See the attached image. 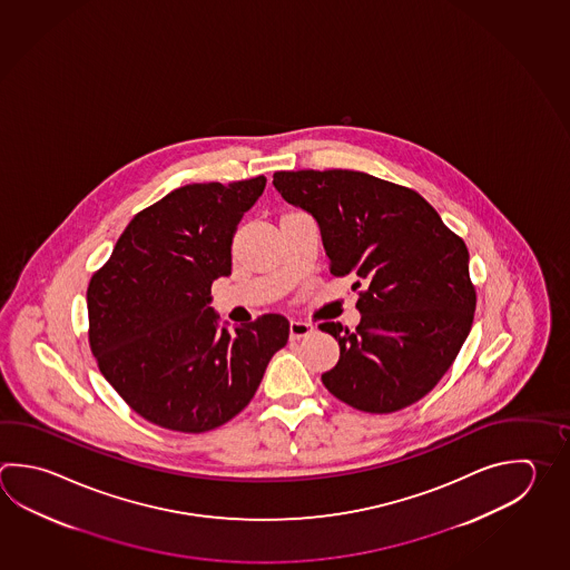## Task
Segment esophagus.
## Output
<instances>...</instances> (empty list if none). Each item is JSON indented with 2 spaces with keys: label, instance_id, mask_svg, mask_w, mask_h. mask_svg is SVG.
<instances>
[{
  "label": "esophagus",
  "instance_id": "esophagus-1",
  "mask_svg": "<svg viewBox=\"0 0 570 570\" xmlns=\"http://www.w3.org/2000/svg\"><path fill=\"white\" fill-rule=\"evenodd\" d=\"M314 331V326L311 323H304V321H291V338H304Z\"/></svg>",
  "mask_w": 570,
  "mask_h": 570
}]
</instances>
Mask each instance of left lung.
I'll list each match as a JSON object with an SVG mask.
<instances>
[{"instance_id": "left-lung-1", "label": "left lung", "mask_w": 570, "mask_h": 570, "mask_svg": "<svg viewBox=\"0 0 570 570\" xmlns=\"http://www.w3.org/2000/svg\"><path fill=\"white\" fill-rule=\"evenodd\" d=\"M274 187L318 224L331 274H355V331L321 324L341 346L324 387L366 413H393L438 385L472 328L470 254L413 189L368 173L278 171Z\"/></svg>"}]
</instances>
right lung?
I'll return each instance as SVG.
<instances>
[{"instance_id":"1","label":"right lung","mask_w":570,"mask_h":570,"mask_svg":"<svg viewBox=\"0 0 570 570\" xmlns=\"http://www.w3.org/2000/svg\"><path fill=\"white\" fill-rule=\"evenodd\" d=\"M266 177L194 183L130 219L88 284V341L98 368L140 417L204 433L256 395L291 324L264 314L229 333L212 304L232 274V239Z\"/></svg>"}]
</instances>
